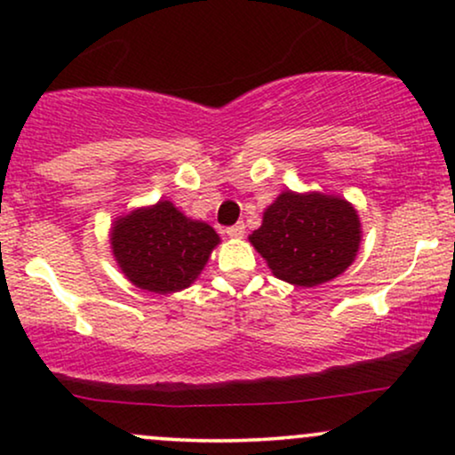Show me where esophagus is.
<instances>
[{"mask_svg": "<svg viewBox=\"0 0 455 455\" xmlns=\"http://www.w3.org/2000/svg\"><path fill=\"white\" fill-rule=\"evenodd\" d=\"M243 233H245L243 224H233V227L227 228V235H228V237H231V239H242Z\"/></svg>", "mask_w": 455, "mask_h": 455, "instance_id": "esophagus-1", "label": "esophagus"}]
</instances>
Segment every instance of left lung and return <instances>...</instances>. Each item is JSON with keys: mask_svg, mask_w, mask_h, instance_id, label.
Returning a JSON list of instances; mask_svg holds the SVG:
<instances>
[{"mask_svg": "<svg viewBox=\"0 0 455 455\" xmlns=\"http://www.w3.org/2000/svg\"><path fill=\"white\" fill-rule=\"evenodd\" d=\"M248 239L277 280L314 288L352 265L363 227L343 196L286 190L262 212V224Z\"/></svg>", "mask_w": 455, "mask_h": 455, "instance_id": "8db88e82", "label": "left lung"}]
</instances>
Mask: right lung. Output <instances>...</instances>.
<instances>
[{"label":"right lung","mask_w":455,"mask_h":455,"mask_svg":"<svg viewBox=\"0 0 455 455\" xmlns=\"http://www.w3.org/2000/svg\"><path fill=\"white\" fill-rule=\"evenodd\" d=\"M218 243L210 224L184 216L167 199L118 216L109 228V248L124 277L156 294L195 283Z\"/></svg>","instance_id":"right-lung-1"}]
</instances>
